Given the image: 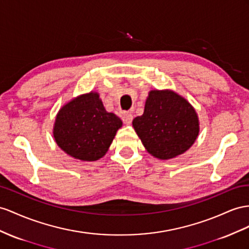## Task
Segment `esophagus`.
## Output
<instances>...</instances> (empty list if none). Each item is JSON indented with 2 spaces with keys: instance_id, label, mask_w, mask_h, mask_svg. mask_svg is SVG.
Segmentation results:
<instances>
[{
  "instance_id": "1",
  "label": "esophagus",
  "mask_w": 249,
  "mask_h": 249,
  "mask_svg": "<svg viewBox=\"0 0 249 249\" xmlns=\"http://www.w3.org/2000/svg\"><path fill=\"white\" fill-rule=\"evenodd\" d=\"M132 119H133V116L131 114V112H124L123 113L122 120L126 125H129L132 122Z\"/></svg>"
}]
</instances>
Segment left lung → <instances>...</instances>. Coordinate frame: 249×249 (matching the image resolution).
Wrapping results in <instances>:
<instances>
[{"label":"left lung","instance_id":"8db88e82","mask_svg":"<svg viewBox=\"0 0 249 249\" xmlns=\"http://www.w3.org/2000/svg\"><path fill=\"white\" fill-rule=\"evenodd\" d=\"M133 128L150 155L167 160L185 152L199 135V120L188 102L173 91L151 90Z\"/></svg>","mask_w":249,"mask_h":249}]
</instances>
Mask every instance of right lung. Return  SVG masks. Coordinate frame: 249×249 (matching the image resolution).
I'll use <instances>...</instances> for the list:
<instances>
[{
	"label": "right lung",
	"instance_id": "obj_1",
	"mask_svg": "<svg viewBox=\"0 0 249 249\" xmlns=\"http://www.w3.org/2000/svg\"><path fill=\"white\" fill-rule=\"evenodd\" d=\"M121 126V119L107 112L99 94L90 92L61 108L53 136L67 155L81 161H97L106 154Z\"/></svg>",
	"mask_w": 249,
	"mask_h": 249
}]
</instances>
